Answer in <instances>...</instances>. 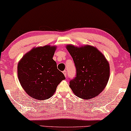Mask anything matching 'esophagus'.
<instances>
[{
	"instance_id": "obj_1",
	"label": "esophagus",
	"mask_w": 131,
	"mask_h": 131,
	"mask_svg": "<svg viewBox=\"0 0 131 131\" xmlns=\"http://www.w3.org/2000/svg\"><path fill=\"white\" fill-rule=\"evenodd\" d=\"M63 73H64V75H65V77H67V71H66V70H64V71H63Z\"/></svg>"
}]
</instances>
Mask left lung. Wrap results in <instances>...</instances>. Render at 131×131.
I'll return each instance as SVG.
<instances>
[{
  "label": "left lung",
  "instance_id": "obj_1",
  "mask_svg": "<svg viewBox=\"0 0 131 131\" xmlns=\"http://www.w3.org/2000/svg\"><path fill=\"white\" fill-rule=\"evenodd\" d=\"M73 59L76 75L70 80V86L78 97L91 99L105 88L110 78L107 60L95 47L85 46L75 47L67 46Z\"/></svg>",
  "mask_w": 131,
  "mask_h": 131
}]
</instances>
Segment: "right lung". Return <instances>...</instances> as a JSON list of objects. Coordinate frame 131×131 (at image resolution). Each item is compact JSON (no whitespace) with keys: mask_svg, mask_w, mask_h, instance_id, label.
<instances>
[{"mask_svg":"<svg viewBox=\"0 0 131 131\" xmlns=\"http://www.w3.org/2000/svg\"><path fill=\"white\" fill-rule=\"evenodd\" d=\"M56 49L50 46L35 48L26 53L18 64L20 83L32 98L49 99L60 82L66 79L53 59Z\"/></svg>","mask_w":131,"mask_h":131,"instance_id":"right-lung-1","label":"right lung"}]
</instances>
